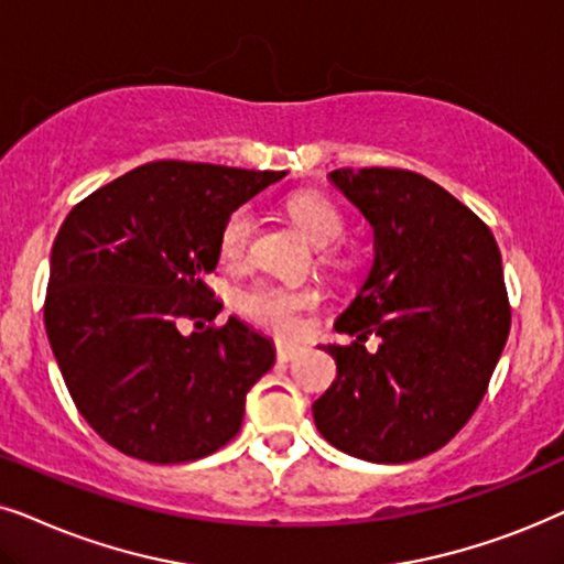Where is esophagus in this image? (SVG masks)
Listing matches in <instances>:
<instances>
[{
	"label": "esophagus",
	"instance_id": "1",
	"mask_svg": "<svg viewBox=\"0 0 564 564\" xmlns=\"http://www.w3.org/2000/svg\"><path fill=\"white\" fill-rule=\"evenodd\" d=\"M299 352H302V348H299V345H289V343H278L275 345L278 360H291V358H296Z\"/></svg>",
	"mask_w": 564,
	"mask_h": 564
}]
</instances>
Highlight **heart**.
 Returning a JSON list of instances; mask_svg holds the SVG:
<instances>
[{"mask_svg":"<svg viewBox=\"0 0 564 564\" xmlns=\"http://www.w3.org/2000/svg\"><path fill=\"white\" fill-rule=\"evenodd\" d=\"M289 214L306 237L317 247L337 242L345 231V221L335 204L325 195L296 193L289 198ZM254 231V214L250 208H237L224 224L219 237V252L227 262H239L247 258ZM319 294L306 286H286V283H254V286L239 291L237 310L247 319L275 335H296L302 327V312L317 306Z\"/></svg>","mask_w":564,"mask_h":564,"instance_id":"obj_1","label":"heart"}]
</instances>
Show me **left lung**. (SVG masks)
Wrapping results in <instances>:
<instances>
[{"label":"left lung","mask_w":564,"mask_h":564,"mask_svg":"<svg viewBox=\"0 0 564 564\" xmlns=\"http://www.w3.org/2000/svg\"><path fill=\"white\" fill-rule=\"evenodd\" d=\"M329 183L373 229V260L335 322L350 345L312 404L317 431L364 462L404 464L446 446L482 402L510 329L500 250L485 221L417 172L335 170ZM371 332L377 354L365 350Z\"/></svg>","instance_id":"8db88e82"}]
</instances>
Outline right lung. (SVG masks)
<instances>
[{"mask_svg":"<svg viewBox=\"0 0 564 564\" xmlns=\"http://www.w3.org/2000/svg\"><path fill=\"white\" fill-rule=\"evenodd\" d=\"M286 172L149 162L87 195L51 250L46 333L82 417L149 464L214 454L242 427L275 345L242 319L204 327L219 302L204 278L224 224ZM185 318L202 327L178 333Z\"/></svg>","mask_w":564,"mask_h":564,"instance_id":"add662e5","label":"right lung"}]
</instances>
